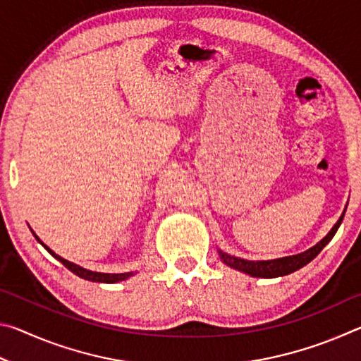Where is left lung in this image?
<instances>
[{"label": "left lung", "instance_id": "obj_1", "mask_svg": "<svg viewBox=\"0 0 361 361\" xmlns=\"http://www.w3.org/2000/svg\"><path fill=\"white\" fill-rule=\"evenodd\" d=\"M344 219V213H342L339 221L334 224V228L328 232V235L325 239L320 240L315 247L309 248L307 252L299 253V255H293V256H286V258H280V259H272V261H247V259H240L235 258V256H231L228 253L219 252V258L223 259L226 264L239 269V271L250 274L252 277H262V279H274V277H282V276H288V274L298 271V269L304 267L305 264H309L317 255H319L323 248H325L326 243L333 239L336 231L339 229V226Z\"/></svg>", "mask_w": 361, "mask_h": 361}]
</instances>
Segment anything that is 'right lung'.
I'll return each mask as SVG.
<instances>
[{
    "instance_id": "obj_1",
    "label": "right lung",
    "mask_w": 361,
    "mask_h": 361,
    "mask_svg": "<svg viewBox=\"0 0 361 361\" xmlns=\"http://www.w3.org/2000/svg\"><path fill=\"white\" fill-rule=\"evenodd\" d=\"M36 237V235H35ZM36 239H38V237H36ZM38 242H41L39 239H38ZM41 245H44V243L41 242ZM44 248L47 250L49 253H51L54 258H57L60 262H62V264L66 267V269H70V271L73 272V274H76L78 277H81V279H85V280H90V282H102V283H116V282H121V280H126V279H129L130 276H133L132 272H126V274H102V272H92V271H87V269H84V267H81V266H78V264H75V262H70V261H66V259H63L62 256H59V255H56L52 252L51 248H47L46 245H44Z\"/></svg>"
}]
</instances>
